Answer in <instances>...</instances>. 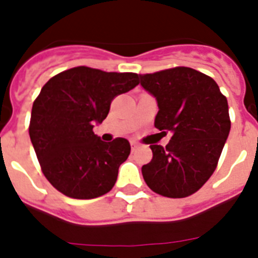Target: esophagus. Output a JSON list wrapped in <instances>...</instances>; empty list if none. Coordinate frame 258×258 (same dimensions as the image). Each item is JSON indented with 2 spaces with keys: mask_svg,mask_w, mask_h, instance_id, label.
I'll list each match as a JSON object with an SVG mask.
<instances>
[{
  "mask_svg": "<svg viewBox=\"0 0 258 258\" xmlns=\"http://www.w3.org/2000/svg\"><path fill=\"white\" fill-rule=\"evenodd\" d=\"M131 149H133V151H134V150H137L138 149V143H135V142H131Z\"/></svg>",
  "mask_w": 258,
  "mask_h": 258,
  "instance_id": "obj_1",
  "label": "esophagus"
}]
</instances>
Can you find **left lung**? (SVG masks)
<instances>
[{
	"mask_svg": "<svg viewBox=\"0 0 258 258\" xmlns=\"http://www.w3.org/2000/svg\"><path fill=\"white\" fill-rule=\"evenodd\" d=\"M139 79L159 108L154 125L171 134L166 147L150 145L153 159L142 167L145 182L163 197L191 196L212 176L229 137L228 100L212 78L187 67Z\"/></svg>",
	"mask_w": 258,
	"mask_h": 258,
	"instance_id": "left-lung-1",
	"label": "left lung"
}]
</instances>
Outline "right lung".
Returning a JSON list of instances; mask_svg holds the SVG:
<instances>
[{
  "instance_id": "obj_1",
  "label": "right lung",
  "mask_w": 258,
  "mask_h": 258,
  "mask_svg": "<svg viewBox=\"0 0 258 258\" xmlns=\"http://www.w3.org/2000/svg\"><path fill=\"white\" fill-rule=\"evenodd\" d=\"M138 84L137 74L76 67L41 88L29 137L44 175L64 196L91 200L113 187L131 146L124 138L103 142L93 127L107 117L113 97Z\"/></svg>"
}]
</instances>
